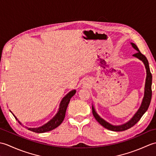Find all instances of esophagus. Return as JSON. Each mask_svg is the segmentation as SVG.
Here are the masks:
<instances>
[{
  "instance_id": "esophagus-1",
  "label": "esophagus",
  "mask_w": 156,
  "mask_h": 156,
  "mask_svg": "<svg viewBox=\"0 0 156 156\" xmlns=\"http://www.w3.org/2000/svg\"><path fill=\"white\" fill-rule=\"evenodd\" d=\"M90 84V80L88 79H85V80L83 81V85L85 86V87H88Z\"/></svg>"
}]
</instances>
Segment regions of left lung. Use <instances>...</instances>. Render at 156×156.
<instances>
[{
	"label": "left lung",
	"instance_id": "left-lung-1",
	"mask_svg": "<svg viewBox=\"0 0 156 156\" xmlns=\"http://www.w3.org/2000/svg\"><path fill=\"white\" fill-rule=\"evenodd\" d=\"M132 47H133L135 50L137 52L136 54L133 55V57L137 58V59H140L142 62L144 63L145 65V68L146 69V78H145V88H144V96L143 98V100H142L141 106L139 108L137 111L135 112L134 115L132 117V118L130 120L126 122L125 123L119 125H114L111 123H109L108 122L105 121V119L101 118L100 116L98 115V113L96 111L94 106H92V114H93L94 118L96 119L99 123H100L102 126L106 129H108V130L113 131H122L127 130V129L131 128L135 125L137 122L140 120L142 116L144 115L145 112L147 111L148 109L149 106L150 105L151 99V84H152V76L151 74L150 69V66H149V63L146 57L144 55H143L139 50L138 48L137 45H135L133 43H130Z\"/></svg>",
	"mask_w": 156,
	"mask_h": 156
}]
</instances>
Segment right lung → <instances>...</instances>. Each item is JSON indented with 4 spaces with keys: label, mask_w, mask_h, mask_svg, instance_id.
Here are the masks:
<instances>
[{
    "label": "right lung",
    "mask_w": 156,
    "mask_h": 156,
    "mask_svg": "<svg viewBox=\"0 0 156 156\" xmlns=\"http://www.w3.org/2000/svg\"><path fill=\"white\" fill-rule=\"evenodd\" d=\"M76 90H72L70 92H69L68 93L62 98V100L60 102V104H59V107L58 108L57 113L55 114V115L51 119L50 121H49L48 122H46L45 124L39 127H35V128H30L27 127H25L28 129L29 130H30L33 132H35V133H45V132L50 131L53 130V129H55L56 127H58V126L62 123V121H64V119L65 118V115H66V109H67L69 101H70V99L73 96L76 94ZM12 114L15 117L16 120L18 121L19 123L22 125L21 122L18 120V119L15 117L12 112Z\"/></svg>",
    "instance_id": "1"
}]
</instances>
